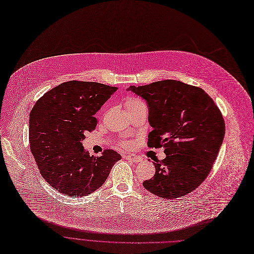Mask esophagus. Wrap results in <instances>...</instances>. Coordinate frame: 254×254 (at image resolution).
Wrapping results in <instances>:
<instances>
[{
  "label": "esophagus",
  "instance_id": "esophagus-1",
  "mask_svg": "<svg viewBox=\"0 0 254 254\" xmlns=\"http://www.w3.org/2000/svg\"><path fill=\"white\" fill-rule=\"evenodd\" d=\"M126 159L128 160V161H130V162H133V163H139V162H141V158L136 157V156H134V155H127V156H126Z\"/></svg>",
  "mask_w": 254,
  "mask_h": 254
}]
</instances>
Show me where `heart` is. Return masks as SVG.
I'll list each match as a JSON object with an SVG mask.
<instances>
[{
    "instance_id": "b5f03b06",
    "label": "heart",
    "mask_w": 254,
    "mask_h": 254,
    "mask_svg": "<svg viewBox=\"0 0 254 254\" xmlns=\"http://www.w3.org/2000/svg\"><path fill=\"white\" fill-rule=\"evenodd\" d=\"M142 105H145L143 101H141L140 99H136V98H128L126 102V107L127 109H129V108H134V107H139V106H142ZM126 146H128V143H126L125 144Z\"/></svg>"
}]
</instances>
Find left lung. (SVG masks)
Wrapping results in <instances>:
<instances>
[{"label":"left lung","mask_w":254,"mask_h":254,"mask_svg":"<svg viewBox=\"0 0 254 254\" xmlns=\"http://www.w3.org/2000/svg\"><path fill=\"white\" fill-rule=\"evenodd\" d=\"M127 90L146 100L148 146L164 148L166 158L154 163V177L144 188L172 199L193 191L209 175L225 135V122L214 100L198 87L164 80Z\"/></svg>","instance_id":"8db88e82"}]
</instances>
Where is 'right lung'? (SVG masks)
<instances>
[{"label":"right lung","mask_w":254,"mask_h":254,"mask_svg":"<svg viewBox=\"0 0 254 254\" xmlns=\"http://www.w3.org/2000/svg\"><path fill=\"white\" fill-rule=\"evenodd\" d=\"M118 87L68 81L39 98L30 112L29 143L41 176L56 190L84 196L102 187L112 166L122 159L113 150L90 156L85 132L95 129L96 112Z\"/></svg>","instance_id":"add662e5"}]
</instances>
